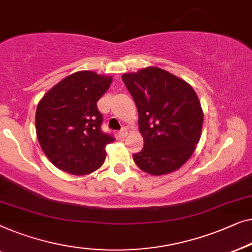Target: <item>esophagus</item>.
<instances>
[{
	"label": "esophagus",
	"instance_id": "1",
	"mask_svg": "<svg viewBox=\"0 0 252 252\" xmlns=\"http://www.w3.org/2000/svg\"><path fill=\"white\" fill-rule=\"evenodd\" d=\"M126 134H127L126 127H122V130L119 132V137H120V138H125V137L126 136Z\"/></svg>",
	"mask_w": 252,
	"mask_h": 252
}]
</instances>
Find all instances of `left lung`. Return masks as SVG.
<instances>
[{
  "label": "left lung",
  "mask_w": 252,
  "mask_h": 252,
  "mask_svg": "<svg viewBox=\"0 0 252 252\" xmlns=\"http://www.w3.org/2000/svg\"><path fill=\"white\" fill-rule=\"evenodd\" d=\"M122 80L136 102L144 138L133 161L153 176L178 170L201 138L203 111L195 91L186 81L154 66L123 74Z\"/></svg>",
  "instance_id": "8db88e82"
}]
</instances>
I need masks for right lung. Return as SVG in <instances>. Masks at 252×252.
<instances>
[{"label": "right lung", "mask_w": 252, "mask_h": 252, "mask_svg": "<svg viewBox=\"0 0 252 252\" xmlns=\"http://www.w3.org/2000/svg\"><path fill=\"white\" fill-rule=\"evenodd\" d=\"M113 77L80 70L57 83L38 102L35 126L38 143L50 162L63 171L84 176L100 168L106 145L114 141L100 129L97 101Z\"/></svg>", "instance_id": "add662e5"}]
</instances>
